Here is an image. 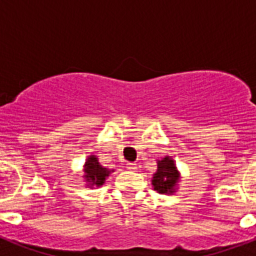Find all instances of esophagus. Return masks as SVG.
Segmentation results:
<instances>
[{"mask_svg":"<svg viewBox=\"0 0 256 256\" xmlns=\"http://www.w3.org/2000/svg\"><path fill=\"white\" fill-rule=\"evenodd\" d=\"M126 169H128V170H134V169L137 168V165H136L134 162H126Z\"/></svg>","mask_w":256,"mask_h":256,"instance_id":"1","label":"esophagus"}]
</instances>
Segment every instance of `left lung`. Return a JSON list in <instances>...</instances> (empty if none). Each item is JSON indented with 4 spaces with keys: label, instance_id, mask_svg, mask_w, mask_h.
Segmentation results:
<instances>
[{
    "label": "left lung",
    "instance_id": "8db88e82",
    "mask_svg": "<svg viewBox=\"0 0 256 256\" xmlns=\"http://www.w3.org/2000/svg\"><path fill=\"white\" fill-rule=\"evenodd\" d=\"M180 182V172L170 156H165L158 162V169L154 173L152 187L159 194H173Z\"/></svg>",
    "mask_w": 256,
    "mask_h": 256
}]
</instances>
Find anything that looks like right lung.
<instances>
[{
  "label": "right lung",
  "instance_id": "obj_1",
  "mask_svg": "<svg viewBox=\"0 0 256 256\" xmlns=\"http://www.w3.org/2000/svg\"><path fill=\"white\" fill-rule=\"evenodd\" d=\"M112 172L114 170H108V169L104 168L102 165H100L97 156H88V159L86 160L84 164V180L88 183L87 186H102L105 183L106 177H108V174Z\"/></svg>",
  "mask_w": 256,
  "mask_h": 256
}]
</instances>
